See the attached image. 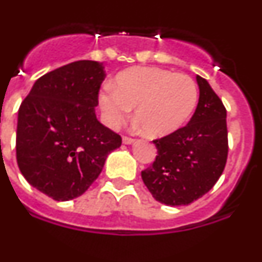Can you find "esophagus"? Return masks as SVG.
I'll return each mask as SVG.
<instances>
[{"instance_id":"1","label":"esophagus","mask_w":262,"mask_h":262,"mask_svg":"<svg viewBox=\"0 0 262 262\" xmlns=\"http://www.w3.org/2000/svg\"><path fill=\"white\" fill-rule=\"evenodd\" d=\"M134 142L133 138H130V137H123V143L124 144H132Z\"/></svg>"}]
</instances>
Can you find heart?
Instances as JSON below:
<instances>
[{
  "mask_svg": "<svg viewBox=\"0 0 262 262\" xmlns=\"http://www.w3.org/2000/svg\"><path fill=\"white\" fill-rule=\"evenodd\" d=\"M194 80L159 68H132L115 78V87L106 85L98 102L105 120L113 128L125 121L132 107L144 134L160 138L178 130L197 105Z\"/></svg>",
  "mask_w": 262,
  "mask_h": 262,
  "instance_id": "1",
  "label": "heart"
}]
</instances>
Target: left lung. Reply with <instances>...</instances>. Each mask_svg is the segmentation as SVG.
Listing matches in <instances>:
<instances>
[{
	"label": "left lung",
	"instance_id": "8db88e82",
	"mask_svg": "<svg viewBox=\"0 0 262 262\" xmlns=\"http://www.w3.org/2000/svg\"><path fill=\"white\" fill-rule=\"evenodd\" d=\"M195 79L200 98L189 123L155 139L156 160L142 171L154 199L167 206H183L201 199L227 164V110L206 79L200 75Z\"/></svg>",
	"mask_w": 262,
	"mask_h": 262
}]
</instances>
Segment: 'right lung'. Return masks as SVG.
I'll use <instances>...</instances> for the list:
<instances>
[{"label":"right lung","instance_id":"1","mask_svg":"<svg viewBox=\"0 0 262 262\" xmlns=\"http://www.w3.org/2000/svg\"><path fill=\"white\" fill-rule=\"evenodd\" d=\"M105 77L101 62L75 61L35 80L20 105L17 165L30 185L56 201L82 195L121 146V137L96 116Z\"/></svg>","mask_w":262,"mask_h":262}]
</instances>
